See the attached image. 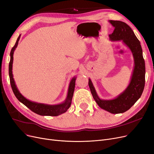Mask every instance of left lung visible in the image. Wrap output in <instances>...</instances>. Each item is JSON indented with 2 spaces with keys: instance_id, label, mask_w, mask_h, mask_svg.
Returning <instances> with one entry per match:
<instances>
[{
  "instance_id": "8db88e82",
  "label": "left lung",
  "mask_w": 154,
  "mask_h": 154,
  "mask_svg": "<svg viewBox=\"0 0 154 154\" xmlns=\"http://www.w3.org/2000/svg\"><path fill=\"white\" fill-rule=\"evenodd\" d=\"M114 27L113 33L109 35L112 41H122L131 51L134 67L131 81L123 93L113 100H101L96 93L93 84L89 79V86L93 97L98 106L112 113H121L128 110L140 98L143 91L145 82V64L140 42L133 30L126 23L110 20Z\"/></svg>"
}]
</instances>
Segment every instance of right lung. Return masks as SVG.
Instances as JSON below:
<instances>
[{"label": "right lung", "mask_w": 154, "mask_h": 154, "mask_svg": "<svg viewBox=\"0 0 154 154\" xmlns=\"http://www.w3.org/2000/svg\"><path fill=\"white\" fill-rule=\"evenodd\" d=\"M21 35L18 37V39L16 42L15 45L14 47L12 48L11 51V59L9 61V75L10 78V82L11 86L12 88L13 91L17 98L20 102L23 104H24L28 109L31 110L34 113H37L40 116H58L59 115L62 114L67 111V110L69 109L71 103H72V100L73 97V94L74 92V89H75V80L76 77H74L72 79V80L70 82L69 87H68V91L66 98L65 100L63 103L58 104V105H46L44 103H38L36 102L31 101L30 100L25 98L18 91L15 82L13 79V54L15 49L16 48L17 45L18 44V41L20 38Z\"/></svg>", "instance_id": "1"}]
</instances>
